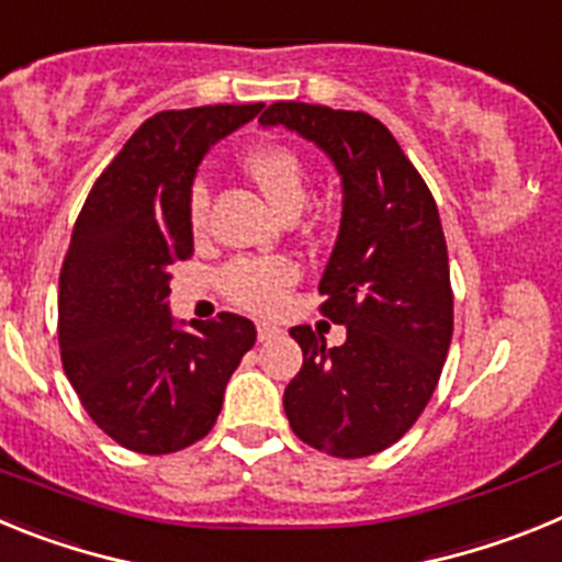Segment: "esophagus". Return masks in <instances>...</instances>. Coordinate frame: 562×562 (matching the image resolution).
Here are the masks:
<instances>
[{"label": "esophagus", "instance_id": "obj_1", "mask_svg": "<svg viewBox=\"0 0 562 562\" xmlns=\"http://www.w3.org/2000/svg\"><path fill=\"white\" fill-rule=\"evenodd\" d=\"M256 331H258V340L261 342H267V340H272V337L281 335V329H278V326H270V324H258Z\"/></svg>", "mask_w": 562, "mask_h": 562}]
</instances>
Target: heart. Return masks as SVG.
Masks as SVG:
<instances>
[{"mask_svg":"<svg viewBox=\"0 0 562 562\" xmlns=\"http://www.w3.org/2000/svg\"><path fill=\"white\" fill-rule=\"evenodd\" d=\"M245 171L261 188L270 205L284 216H297L310 200V168L290 146H261L245 157ZM211 193L205 182H193L188 193V225L200 236L207 225ZM297 281V265L284 256L233 258L222 267L220 290L227 301L247 312L270 315L284 304L286 292Z\"/></svg>","mask_w":562,"mask_h":562,"instance_id":"b5f03b06","label":"heart"}]
</instances>
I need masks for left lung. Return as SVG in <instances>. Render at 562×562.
I'll list each match as a JSON object with an SVG mask.
<instances>
[{"mask_svg":"<svg viewBox=\"0 0 562 562\" xmlns=\"http://www.w3.org/2000/svg\"><path fill=\"white\" fill-rule=\"evenodd\" d=\"M329 154L342 180L340 233L321 276V315L346 326L326 346L292 326L304 366L284 391L292 434L337 459L391 448L439 385L453 337L448 245L434 193L394 134L366 112L278 101L258 117Z\"/></svg>","mask_w":562,"mask_h":562,"instance_id":"obj_1","label":"left lung"}]
</instances>
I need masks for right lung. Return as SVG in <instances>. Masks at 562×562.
Returning a JSON list of instances; mask_svg holds the SVG:
<instances>
[{
  "label": "right lung",
  "instance_id": "1",
  "mask_svg": "<svg viewBox=\"0 0 562 562\" xmlns=\"http://www.w3.org/2000/svg\"><path fill=\"white\" fill-rule=\"evenodd\" d=\"M265 103L168 109L103 168L72 227L58 281L64 374L98 428L162 456L211 434L256 326L222 312L177 329L171 267L193 252L188 193L207 148Z\"/></svg>",
  "mask_w": 562,
  "mask_h": 562
}]
</instances>
